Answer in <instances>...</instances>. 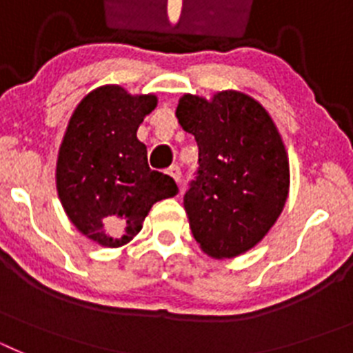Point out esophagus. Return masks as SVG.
I'll list each match as a JSON object with an SVG mask.
<instances>
[{
  "mask_svg": "<svg viewBox=\"0 0 353 353\" xmlns=\"http://www.w3.org/2000/svg\"><path fill=\"white\" fill-rule=\"evenodd\" d=\"M168 174H170L171 179H173L176 183H179L180 180H182V171H180L179 166H171L170 170H168Z\"/></svg>",
  "mask_w": 353,
  "mask_h": 353,
  "instance_id": "1",
  "label": "esophagus"
}]
</instances>
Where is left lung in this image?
Listing matches in <instances>:
<instances>
[{"mask_svg": "<svg viewBox=\"0 0 353 353\" xmlns=\"http://www.w3.org/2000/svg\"><path fill=\"white\" fill-rule=\"evenodd\" d=\"M176 118L199 148L198 179L183 196L189 226L215 260L248 252L276 224L290 191L285 143L267 109L239 90L185 93Z\"/></svg>", "mask_w": 353, "mask_h": 353, "instance_id": "1", "label": "left lung"}]
</instances>
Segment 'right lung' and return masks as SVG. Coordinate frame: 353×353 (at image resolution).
Wrapping results in <instances>:
<instances>
[{"instance_id": "1", "label": "right lung", "mask_w": 353, "mask_h": 353, "mask_svg": "<svg viewBox=\"0 0 353 353\" xmlns=\"http://www.w3.org/2000/svg\"><path fill=\"white\" fill-rule=\"evenodd\" d=\"M157 108L155 93L120 84L92 90L74 109L56 159V191L70 223L102 248L129 244L150 208L179 192L152 171L138 129Z\"/></svg>"}]
</instances>
